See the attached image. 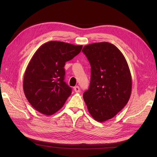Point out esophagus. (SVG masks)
Returning <instances> with one entry per match:
<instances>
[{
	"mask_svg": "<svg viewBox=\"0 0 157 157\" xmlns=\"http://www.w3.org/2000/svg\"><path fill=\"white\" fill-rule=\"evenodd\" d=\"M74 90H75V92H77V93L79 92H80V88H79V86H77L74 87Z\"/></svg>",
	"mask_w": 157,
	"mask_h": 157,
	"instance_id": "34e87169",
	"label": "esophagus"
}]
</instances>
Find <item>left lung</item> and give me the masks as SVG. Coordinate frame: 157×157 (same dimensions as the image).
<instances>
[{
    "label": "left lung",
    "instance_id": "obj_1",
    "mask_svg": "<svg viewBox=\"0 0 157 157\" xmlns=\"http://www.w3.org/2000/svg\"><path fill=\"white\" fill-rule=\"evenodd\" d=\"M82 51L91 65L90 87L83 99L94 119L105 122L120 112L129 100L130 71L124 55L109 42L88 44Z\"/></svg>",
    "mask_w": 157,
    "mask_h": 157
}]
</instances>
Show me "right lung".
Segmentation results:
<instances>
[{
	"instance_id": "right-lung-1",
	"label": "right lung",
	"mask_w": 157,
	"mask_h": 157,
	"mask_svg": "<svg viewBox=\"0 0 157 157\" xmlns=\"http://www.w3.org/2000/svg\"><path fill=\"white\" fill-rule=\"evenodd\" d=\"M82 48V45L53 40L42 44L33 56L23 87L28 101L37 111L48 116L63 106L72 92L64 81V66Z\"/></svg>"
}]
</instances>
